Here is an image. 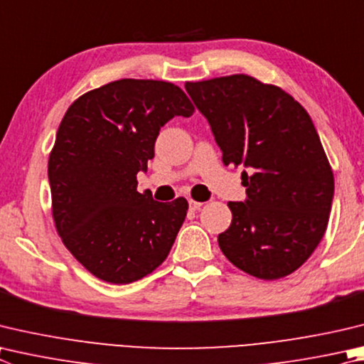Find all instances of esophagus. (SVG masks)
Returning <instances> with one entry per match:
<instances>
[{
	"instance_id": "obj_1",
	"label": "esophagus",
	"mask_w": 364,
	"mask_h": 364,
	"mask_svg": "<svg viewBox=\"0 0 364 364\" xmlns=\"http://www.w3.org/2000/svg\"><path fill=\"white\" fill-rule=\"evenodd\" d=\"M202 205H203L202 202H197V200H193V199L189 200V208L194 210V211H196V210H200Z\"/></svg>"
}]
</instances>
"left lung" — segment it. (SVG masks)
<instances>
[{"label":"left lung","instance_id":"left-lung-1","mask_svg":"<svg viewBox=\"0 0 364 364\" xmlns=\"http://www.w3.org/2000/svg\"><path fill=\"white\" fill-rule=\"evenodd\" d=\"M207 117L224 165H242L243 202L218 235L224 256L262 280L293 274L318 247L331 211L334 176L309 113L277 85L247 75L186 82Z\"/></svg>","mask_w":364,"mask_h":364}]
</instances>
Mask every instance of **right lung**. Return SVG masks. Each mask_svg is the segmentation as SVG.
<instances>
[{"label": "right lung", "instance_id": "obj_1", "mask_svg": "<svg viewBox=\"0 0 364 364\" xmlns=\"http://www.w3.org/2000/svg\"><path fill=\"white\" fill-rule=\"evenodd\" d=\"M193 103L178 85L119 79L77 98L49 156L52 216L70 253L97 279L127 285L159 267L186 218L188 200L138 193L156 138Z\"/></svg>", "mask_w": 364, "mask_h": 364}]
</instances>
